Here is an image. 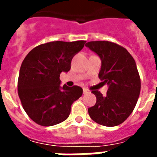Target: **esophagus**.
I'll use <instances>...</instances> for the list:
<instances>
[{"label": "esophagus", "mask_w": 157, "mask_h": 157, "mask_svg": "<svg viewBox=\"0 0 157 157\" xmlns=\"http://www.w3.org/2000/svg\"><path fill=\"white\" fill-rule=\"evenodd\" d=\"M89 92H90V91H89L88 89L83 88V94H87V93H89Z\"/></svg>", "instance_id": "1"}]
</instances>
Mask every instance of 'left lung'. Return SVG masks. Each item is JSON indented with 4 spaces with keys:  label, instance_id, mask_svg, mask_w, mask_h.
Here are the masks:
<instances>
[{
    "label": "left lung",
    "instance_id": "left-lung-1",
    "mask_svg": "<svg viewBox=\"0 0 157 157\" xmlns=\"http://www.w3.org/2000/svg\"><path fill=\"white\" fill-rule=\"evenodd\" d=\"M86 46L101 58L98 77L109 86L105 97L98 91H92L97 102L88 109L89 115L99 124L117 126L131 114L140 92L135 59L126 48L113 42L91 41Z\"/></svg>",
    "mask_w": 157,
    "mask_h": 157
}]
</instances>
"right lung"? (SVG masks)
I'll use <instances>...</instances> for the list:
<instances>
[{
    "instance_id": "add662e5",
    "label": "right lung",
    "mask_w": 157,
    "mask_h": 157,
    "mask_svg": "<svg viewBox=\"0 0 157 157\" xmlns=\"http://www.w3.org/2000/svg\"><path fill=\"white\" fill-rule=\"evenodd\" d=\"M86 41H54L33 48L20 68L17 92L23 109L33 121L52 126L65 121L71 107L82 95L78 86L60 87L59 75L71 70L72 58Z\"/></svg>"
}]
</instances>
